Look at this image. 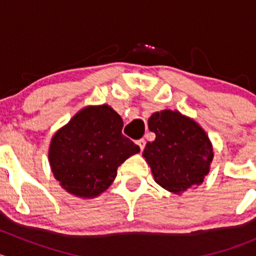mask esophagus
Returning a JSON list of instances; mask_svg holds the SVG:
<instances>
[{
	"instance_id": "1",
	"label": "esophagus",
	"mask_w": 256,
	"mask_h": 256,
	"mask_svg": "<svg viewBox=\"0 0 256 256\" xmlns=\"http://www.w3.org/2000/svg\"><path fill=\"white\" fill-rule=\"evenodd\" d=\"M136 144H138V147H140V150L142 151V150L144 148V144H146V141L144 140V138H140V140L136 141Z\"/></svg>"
}]
</instances>
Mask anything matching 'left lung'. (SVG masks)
<instances>
[{
    "label": "left lung",
    "mask_w": 256,
    "mask_h": 256,
    "mask_svg": "<svg viewBox=\"0 0 256 256\" xmlns=\"http://www.w3.org/2000/svg\"><path fill=\"white\" fill-rule=\"evenodd\" d=\"M148 128L156 138L146 144L142 156L156 183L176 194L200 186L213 160L212 144L203 128L172 110L154 112L148 118Z\"/></svg>",
    "instance_id": "8db88e82"
}]
</instances>
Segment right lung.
Wrapping results in <instances>:
<instances>
[{
  "mask_svg": "<svg viewBox=\"0 0 256 256\" xmlns=\"http://www.w3.org/2000/svg\"><path fill=\"white\" fill-rule=\"evenodd\" d=\"M122 128V118L110 106H89L53 136L49 162L66 192L92 198L112 184L118 167L140 151Z\"/></svg>",
  "mask_w": 256,
  "mask_h": 256,
  "instance_id": "right-lung-1",
  "label": "right lung"
}]
</instances>
